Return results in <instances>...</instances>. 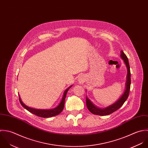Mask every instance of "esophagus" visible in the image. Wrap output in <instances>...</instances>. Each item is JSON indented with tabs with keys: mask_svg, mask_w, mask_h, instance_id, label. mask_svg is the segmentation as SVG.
<instances>
[{
	"mask_svg": "<svg viewBox=\"0 0 148 148\" xmlns=\"http://www.w3.org/2000/svg\"><path fill=\"white\" fill-rule=\"evenodd\" d=\"M79 82H82V81H83V79H82V77H80V78H79Z\"/></svg>",
	"mask_w": 148,
	"mask_h": 148,
	"instance_id": "34e87169",
	"label": "esophagus"
}]
</instances>
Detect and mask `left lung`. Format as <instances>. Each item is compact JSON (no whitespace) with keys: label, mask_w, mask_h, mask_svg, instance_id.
Masks as SVG:
<instances>
[{"label":"left lung","mask_w":148,"mask_h":148,"mask_svg":"<svg viewBox=\"0 0 148 148\" xmlns=\"http://www.w3.org/2000/svg\"><path fill=\"white\" fill-rule=\"evenodd\" d=\"M121 57L122 58V59L124 60L125 63L126 64L127 69V80L126 83V90L123 93V94L122 95V97L119 99L115 103H114L113 104L110 106L109 107H107L105 108L101 109L95 106L94 104L91 103V101L86 98V104L87 106V108L88 110L92 113L93 114L98 115H108L114 111L118 110L123 103L125 102V101L127 100V99L129 97L130 89V84H131V79H130V65L129 63L128 58L126 56V55L124 53V52L121 50Z\"/></svg>","instance_id":"8db88e82"}]
</instances>
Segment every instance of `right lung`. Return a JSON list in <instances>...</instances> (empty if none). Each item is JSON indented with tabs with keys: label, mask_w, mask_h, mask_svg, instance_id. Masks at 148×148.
Here are the masks:
<instances>
[{
	"label": "right lung",
	"mask_w": 148,
	"mask_h": 148,
	"mask_svg": "<svg viewBox=\"0 0 148 148\" xmlns=\"http://www.w3.org/2000/svg\"><path fill=\"white\" fill-rule=\"evenodd\" d=\"M72 86H70L69 88H68L64 92V95L62 99L60 102V103L59 104V105L56 107L55 108L51 109V110H37V109H34V108H32L30 107H29L27 106H26L21 100V98L19 96V101L21 104V105L25 108H26L27 111H29V112H30L31 113L40 116V117H42V118H49L55 115H58L61 112V111L63 110L64 109V103H65V97L67 94L68 91L69 90V89Z\"/></svg>",
	"instance_id": "right-lung-1"
}]
</instances>
